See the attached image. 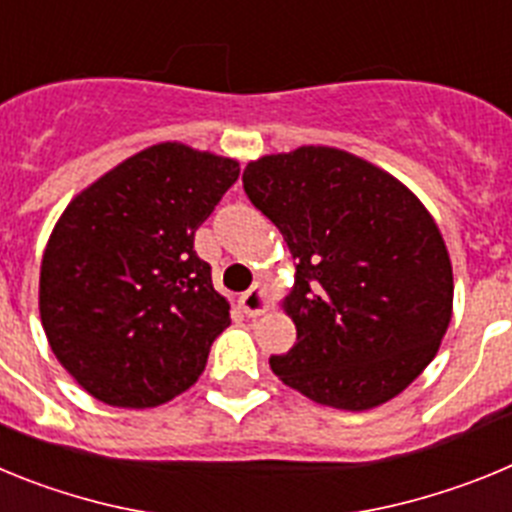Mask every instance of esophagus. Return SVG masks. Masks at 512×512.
<instances>
[{
  "label": "esophagus",
  "instance_id": "34e87169",
  "mask_svg": "<svg viewBox=\"0 0 512 512\" xmlns=\"http://www.w3.org/2000/svg\"><path fill=\"white\" fill-rule=\"evenodd\" d=\"M238 305H241V310L246 312L248 318L264 315V312L269 310V297H266L264 284L256 282L251 289H248V292H243V295L238 297Z\"/></svg>",
  "mask_w": 512,
  "mask_h": 512
}]
</instances>
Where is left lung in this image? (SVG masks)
Returning a JSON list of instances; mask_svg holds the SVG:
<instances>
[{
    "mask_svg": "<svg viewBox=\"0 0 512 512\" xmlns=\"http://www.w3.org/2000/svg\"><path fill=\"white\" fill-rule=\"evenodd\" d=\"M243 189L295 259L282 307L297 343L271 356V372L354 413L400 395L438 354L454 310V271L431 212L400 179L328 146L256 158Z\"/></svg>",
    "mask_w": 512,
    "mask_h": 512,
    "instance_id": "obj_1",
    "label": "left lung"
}]
</instances>
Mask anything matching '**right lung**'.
Returning <instances> with one entry per match:
<instances>
[{
	"label": "right lung",
	"mask_w": 512,
	"mask_h": 512,
	"mask_svg": "<svg viewBox=\"0 0 512 512\" xmlns=\"http://www.w3.org/2000/svg\"><path fill=\"white\" fill-rule=\"evenodd\" d=\"M241 174L235 158L158 143L81 189L40 264V323L61 366L112 408H156L192 387L230 305L194 253Z\"/></svg>",
	"instance_id": "1"
}]
</instances>
